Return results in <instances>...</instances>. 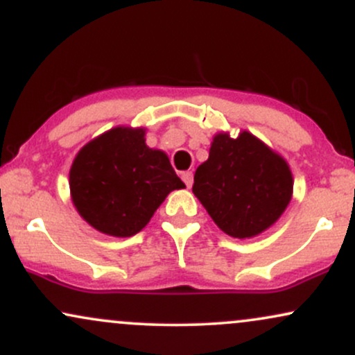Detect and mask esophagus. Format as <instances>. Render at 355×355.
<instances>
[{
    "mask_svg": "<svg viewBox=\"0 0 355 355\" xmlns=\"http://www.w3.org/2000/svg\"><path fill=\"white\" fill-rule=\"evenodd\" d=\"M182 180L185 182V185L190 189L191 183H193V173H191V172H183L182 173Z\"/></svg>",
    "mask_w": 355,
    "mask_h": 355,
    "instance_id": "1",
    "label": "esophagus"
}]
</instances>
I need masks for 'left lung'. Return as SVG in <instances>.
Here are the masks:
<instances>
[{"instance_id": "8db88e82", "label": "left lung", "mask_w": 355, "mask_h": 355, "mask_svg": "<svg viewBox=\"0 0 355 355\" xmlns=\"http://www.w3.org/2000/svg\"><path fill=\"white\" fill-rule=\"evenodd\" d=\"M292 173L282 157L252 133H218L209 160L193 177V193L214 222L235 239L259 235L282 215L292 197Z\"/></svg>"}]
</instances>
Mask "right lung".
<instances>
[{
	"mask_svg": "<svg viewBox=\"0 0 355 355\" xmlns=\"http://www.w3.org/2000/svg\"><path fill=\"white\" fill-rule=\"evenodd\" d=\"M144 137V128L118 126L85 145L73 162V203L81 217L103 234H138L166 195L185 187L168 157L148 148Z\"/></svg>",
	"mask_w": 355,
	"mask_h": 355,
	"instance_id": "1",
	"label": "right lung"
}]
</instances>
